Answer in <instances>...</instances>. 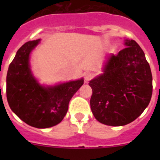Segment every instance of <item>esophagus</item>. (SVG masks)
<instances>
[{"mask_svg":"<svg viewBox=\"0 0 160 160\" xmlns=\"http://www.w3.org/2000/svg\"><path fill=\"white\" fill-rule=\"evenodd\" d=\"M84 78H85V81L89 82L90 79L93 78V73H91V72H86L84 74Z\"/></svg>","mask_w":160,"mask_h":160,"instance_id":"1","label":"esophagus"}]
</instances>
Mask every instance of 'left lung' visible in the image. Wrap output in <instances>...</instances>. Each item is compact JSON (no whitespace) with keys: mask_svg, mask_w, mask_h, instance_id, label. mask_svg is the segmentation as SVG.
Here are the masks:
<instances>
[{"mask_svg":"<svg viewBox=\"0 0 160 160\" xmlns=\"http://www.w3.org/2000/svg\"><path fill=\"white\" fill-rule=\"evenodd\" d=\"M123 49L111 54L103 73L92 79L90 108L94 118L108 126H124L136 119L152 95V74L142 49L125 40Z\"/></svg>","mask_w":160,"mask_h":160,"instance_id":"obj_1","label":"left lung"}]
</instances>
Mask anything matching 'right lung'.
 I'll return each mask as SVG.
<instances>
[{
    "label": "right lung",
    "mask_w": 160,
    "mask_h": 160,
    "mask_svg": "<svg viewBox=\"0 0 160 160\" xmlns=\"http://www.w3.org/2000/svg\"><path fill=\"white\" fill-rule=\"evenodd\" d=\"M40 42L30 41L20 48L8 66L6 96L11 110L28 125L48 128L57 125L65 117L73 94L84 82L83 78L43 87L33 77L29 54Z\"/></svg>",
    "instance_id": "add662e5"
}]
</instances>
